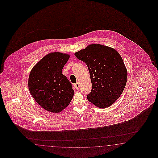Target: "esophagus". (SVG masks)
Listing matches in <instances>:
<instances>
[{"label": "esophagus", "instance_id": "34e87169", "mask_svg": "<svg viewBox=\"0 0 158 158\" xmlns=\"http://www.w3.org/2000/svg\"><path fill=\"white\" fill-rule=\"evenodd\" d=\"M74 86H75V87L76 88V89L77 90H78L79 89V83H78V82H77L76 83H75L74 84Z\"/></svg>", "mask_w": 158, "mask_h": 158}]
</instances>
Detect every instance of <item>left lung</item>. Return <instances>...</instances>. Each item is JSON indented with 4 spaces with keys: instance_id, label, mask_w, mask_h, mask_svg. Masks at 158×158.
I'll use <instances>...</instances> for the list:
<instances>
[{
    "instance_id": "1",
    "label": "left lung",
    "mask_w": 158,
    "mask_h": 158,
    "mask_svg": "<svg viewBox=\"0 0 158 158\" xmlns=\"http://www.w3.org/2000/svg\"><path fill=\"white\" fill-rule=\"evenodd\" d=\"M75 56L86 63L90 73L92 89L87 96L88 101L100 108L113 104L127 80V71L119 53L106 46L91 44Z\"/></svg>"
}]
</instances>
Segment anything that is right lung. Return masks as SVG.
I'll list each match as a JSON object with an SVG mask.
<instances>
[{"instance_id":"obj_1","label":"right lung","mask_w":158,"mask_h":158,"mask_svg":"<svg viewBox=\"0 0 158 158\" xmlns=\"http://www.w3.org/2000/svg\"><path fill=\"white\" fill-rule=\"evenodd\" d=\"M69 57L65 53H48L36 63L30 72V93L45 110L59 113L72 100L74 95L72 85L62 73V68Z\"/></svg>"}]
</instances>
